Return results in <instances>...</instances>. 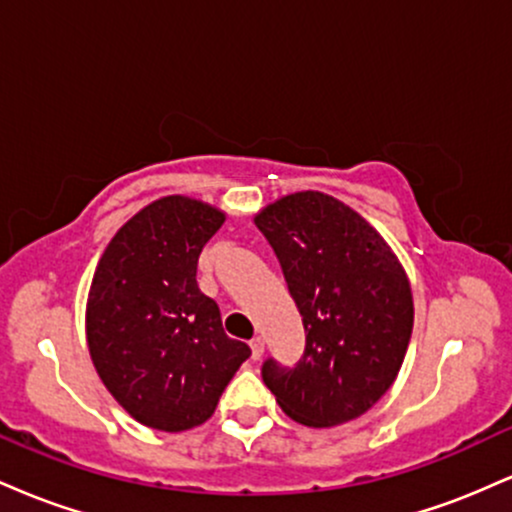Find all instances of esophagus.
Instances as JSON below:
<instances>
[{
  "mask_svg": "<svg viewBox=\"0 0 512 512\" xmlns=\"http://www.w3.org/2000/svg\"><path fill=\"white\" fill-rule=\"evenodd\" d=\"M250 349H252V358H260L262 354H264V339L262 337H255V339H250Z\"/></svg>",
  "mask_w": 512,
  "mask_h": 512,
  "instance_id": "obj_1",
  "label": "esophagus"
}]
</instances>
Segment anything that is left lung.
I'll list each match as a JSON object with an SVG mask.
<instances>
[{
	"label": "left lung",
	"mask_w": 512,
	"mask_h": 512,
	"mask_svg": "<svg viewBox=\"0 0 512 512\" xmlns=\"http://www.w3.org/2000/svg\"><path fill=\"white\" fill-rule=\"evenodd\" d=\"M303 317L293 366L269 356L262 380L293 421L358 419L395 383L414 303L402 264L366 219L322 192H298L255 219Z\"/></svg>",
	"instance_id": "obj_1"
}]
</instances>
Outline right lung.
Listing matches in <instances>:
<instances>
[{
    "label": "right lung",
    "mask_w": 512,
    "mask_h": 512,
    "mask_svg": "<svg viewBox=\"0 0 512 512\" xmlns=\"http://www.w3.org/2000/svg\"><path fill=\"white\" fill-rule=\"evenodd\" d=\"M221 223V211L197 199L163 197L117 231L93 274V366L110 395L156 431L204 424L250 356L197 286L199 255Z\"/></svg>",
    "instance_id": "right-lung-1"
}]
</instances>
